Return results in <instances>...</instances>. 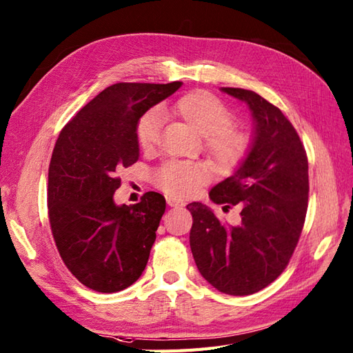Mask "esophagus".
<instances>
[{
	"instance_id": "obj_1",
	"label": "esophagus",
	"mask_w": 353,
	"mask_h": 353,
	"mask_svg": "<svg viewBox=\"0 0 353 353\" xmlns=\"http://www.w3.org/2000/svg\"><path fill=\"white\" fill-rule=\"evenodd\" d=\"M166 202H168L169 207H174V208L184 207V202H183V201H179V199H176V198H172V196H168V198H166Z\"/></svg>"
}]
</instances>
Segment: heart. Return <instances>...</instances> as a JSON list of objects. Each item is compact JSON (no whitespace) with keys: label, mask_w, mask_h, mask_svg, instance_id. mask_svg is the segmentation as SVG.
<instances>
[{"label":"heart","mask_w":353,"mask_h":353,"mask_svg":"<svg viewBox=\"0 0 353 353\" xmlns=\"http://www.w3.org/2000/svg\"><path fill=\"white\" fill-rule=\"evenodd\" d=\"M172 110L190 127L205 137V150L222 166H234L249 150V136L232 128V114L221 101L208 92H190L179 98ZM164 123L163 110L150 108L142 114L136 136L140 148L152 150L159 143ZM210 179L208 170L201 164L168 163L155 174V181L161 189L176 198L192 196Z\"/></svg>","instance_id":"b5f03b06"}]
</instances>
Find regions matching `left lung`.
Returning a JSON list of instances; mask_svg holds the SVG:
<instances>
[{
  "label": "left lung",
  "mask_w": 353,
  "mask_h": 353,
  "mask_svg": "<svg viewBox=\"0 0 353 353\" xmlns=\"http://www.w3.org/2000/svg\"><path fill=\"white\" fill-rule=\"evenodd\" d=\"M221 90L248 105L252 139L245 159L210 190V199L226 208L240 203L241 222L223 225L210 207L192 202L190 248L211 285L225 294L248 296L273 283L294 252L308 207V159L278 107L252 90Z\"/></svg>",
  "instance_id": "left-lung-1"
}]
</instances>
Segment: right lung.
<instances>
[{"instance_id":"obj_1","label":"right lung","mask_w":353,"mask_h":353,"mask_svg":"<svg viewBox=\"0 0 353 353\" xmlns=\"http://www.w3.org/2000/svg\"><path fill=\"white\" fill-rule=\"evenodd\" d=\"M181 85L113 84L65 125L54 146L48 172L51 231L66 268L95 292H121L146 268L166 201L148 192L134 205H117L116 170L139 160L136 127L142 114Z\"/></svg>"}]
</instances>
